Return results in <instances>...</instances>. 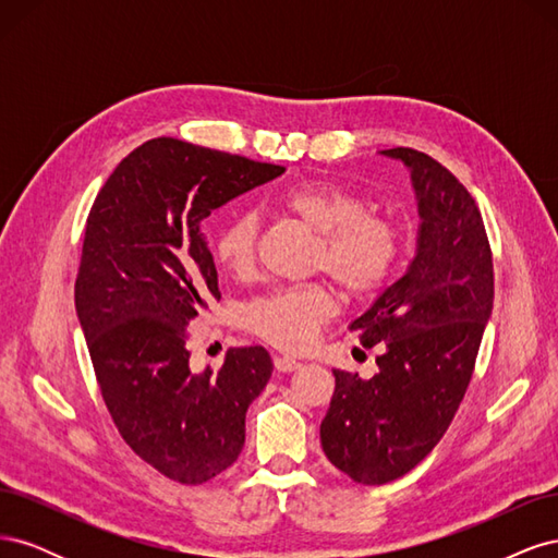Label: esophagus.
I'll list each match as a JSON object with an SVG mask.
<instances>
[{
	"instance_id": "34e87169",
	"label": "esophagus",
	"mask_w": 558,
	"mask_h": 558,
	"mask_svg": "<svg viewBox=\"0 0 558 558\" xmlns=\"http://www.w3.org/2000/svg\"><path fill=\"white\" fill-rule=\"evenodd\" d=\"M275 367L279 369V373H293V369L300 367V363L291 356H277L275 359Z\"/></svg>"
}]
</instances>
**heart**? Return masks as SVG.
I'll list each match as a JSON object with an SVG mask.
<instances>
[{
  "label": "heart",
  "instance_id": "heart-1",
  "mask_svg": "<svg viewBox=\"0 0 558 558\" xmlns=\"http://www.w3.org/2000/svg\"><path fill=\"white\" fill-rule=\"evenodd\" d=\"M279 205L314 230V269H324L351 300L373 295L391 277L400 256V232L391 218L367 211L365 199L324 179L298 181L279 193ZM258 216L244 209L216 232L214 256L234 277L256 265ZM335 295L324 281L267 291L240 312L242 326L267 344L295 351L335 314Z\"/></svg>",
  "mask_w": 558,
  "mask_h": 558
}]
</instances>
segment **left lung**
Wrapping results in <instances>:
<instances>
[{"label": "left lung", "mask_w": 558, "mask_h": 558, "mask_svg": "<svg viewBox=\"0 0 558 558\" xmlns=\"http://www.w3.org/2000/svg\"><path fill=\"white\" fill-rule=\"evenodd\" d=\"M381 154L410 167L421 226L408 272L349 326L367 349L381 344L377 375L361 379L332 369L320 447L359 484L408 475L440 442L494 310L492 246L465 185L421 150Z\"/></svg>", "instance_id": "1"}]
</instances>
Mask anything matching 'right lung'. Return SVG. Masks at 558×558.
I'll list each match as a JSON object with an SVG mask.
<instances>
[{
  "mask_svg": "<svg viewBox=\"0 0 558 558\" xmlns=\"http://www.w3.org/2000/svg\"><path fill=\"white\" fill-rule=\"evenodd\" d=\"M283 167L172 137L148 140L97 193L74 286L99 391L130 449L165 477L205 484L244 447L272 377L263 347L193 373L189 328L221 300L205 218Z\"/></svg>",
  "mask_w": 558,
  "mask_h": 558,
  "instance_id": "obj_1",
  "label": "right lung"
}]
</instances>
